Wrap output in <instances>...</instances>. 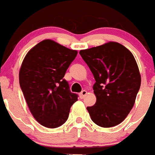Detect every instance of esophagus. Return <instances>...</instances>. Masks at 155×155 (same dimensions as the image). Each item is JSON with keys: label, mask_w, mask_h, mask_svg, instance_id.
Segmentation results:
<instances>
[{"label": "esophagus", "mask_w": 155, "mask_h": 155, "mask_svg": "<svg viewBox=\"0 0 155 155\" xmlns=\"http://www.w3.org/2000/svg\"><path fill=\"white\" fill-rule=\"evenodd\" d=\"M86 94H87L86 90H83V91H81L80 93H79V97H80L81 99H82V98H84L85 96H86Z\"/></svg>", "instance_id": "1"}]
</instances>
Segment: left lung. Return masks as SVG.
I'll list each match as a JSON object with an SVG mask.
<instances>
[{
	"label": "left lung",
	"instance_id": "obj_1",
	"mask_svg": "<svg viewBox=\"0 0 155 155\" xmlns=\"http://www.w3.org/2000/svg\"><path fill=\"white\" fill-rule=\"evenodd\" d=\"M79 54L96 81L93 88L97 101L87 107L92 120L102 127L120 124L132 109L141 85L132 53L120 43L108 42Z\"/></svg>",
	"mask_w": 155,
	"mask_h": 155
}]
</instances>
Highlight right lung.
<instances>
[{
  "mask_svg": "<svg viewBox=\"0 0 155 155\" xmlns=\"http://www.w3.org/2000/svg\"><path fill=\"white\" fill-rule=\"evenodd\" d=\"M78 54L51 39H44L24 57L19 72L20 88L31 113L41 125L55 128L68 119L78 95L63 78Z\"/></svg>",
  "mask_w": 155,
  "mask_h": 155,
  "instance_id": "add662e5",
  "label": "right lung"
}]
</instances>
